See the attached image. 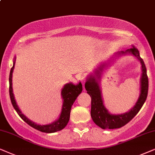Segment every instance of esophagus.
<instances>
[{
    "mask_svg": "<svg viewBox=\"0 0 155 155\" xmlns=\"http://www.w3.org/2000/svg\"><path fill=\"white\" fill-rule=\"evenodd\" d=\"M79 79L81 80V81L82 82V83H83V84H84V83H85V81H86V76H84V75L81 76H80V79Z\"/></svg>",
    "mask_w": 155,
    "mask_h": 155,
    "instance_id": "esophagus-1",
    "label": "esophagus"
}]
</instances>
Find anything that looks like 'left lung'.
Returning <instances> with one entry per match:
<instances>
[{
    "label": "left lung",
    "mask_w": 155,
    "mask_h": 155,
    "mask_svg": "<svg viewBox=\"0 0 155 155\" xmlns=\"http://www.w3.org/2000/svg\"><path fill=\"white\" fill-rule=\"evenodd\" d=\"M126 54H131L135 56L140 61L142 67V76L140 78V94L135 106L130 109L129 112L123 114H111L104 106L101 91L99 86V81L101 76V75L102 74V71L106 67V64H103L96 69L94 71V75H90L85 84L86 90L91 98V116L93 121L102 129H116L124 126L137 114L147 99L149 84L147 69L143 59L140 57L138 49L134 46L133 48L127 49L125 51H121L117 52L116 54L117 56H121Z\"/></svg>",
    "instance_id": "left-lung-1"
}]
</instances>
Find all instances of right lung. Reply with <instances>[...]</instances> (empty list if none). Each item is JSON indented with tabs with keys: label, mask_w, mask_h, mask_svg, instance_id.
<instances>
[{
	"label": "right lung",
	"mask_w": 155,
	"mask_h": 155,
	"mask_svg": "<svg viewBox=\"0 0 155 155\" xmlns=\"http://www.w3.org/2000/svg\"><path fill=\"white\" fill-rule=\"evenodd\" d=\"M15 57L13 60V67L11 68L10 72L9 94L12 105H13V108H15L16 112L18 113V114L30 126L32 127L33 128L38 130H40V132H42V133H52L64 128L69 120L70 113H71V108L72 105H73L74 101H75V100L78 97V96L82 91V84L81 82H79L76 85H74L72 83H68L65 84L64 86V88H62L61 92V97H62L63 99L62 108H61V112L60 115H59V117L57 120H55L54 122L48 125L37 124V123L31 121L30 119H28L24 114H22L21 110H20L17 104H16L15 97H14V94L13 93V86H12V85H13V84H12V78H13V72L14 67H15Z\"/></svg>",
	"instance_id": "obj_1"
}]
</instances>
